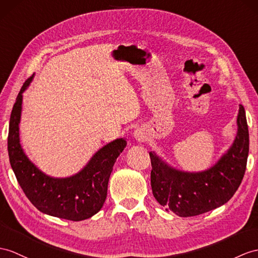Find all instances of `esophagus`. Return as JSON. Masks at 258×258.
<instances>
[{"label":"esophagus","mask_w":258,"mask_h":258,"mask_svg":"<svg viewBox=\"0 0 258 258\" xmlns=\"http://www.w3.org/2000/svg\"><path fill=\"white\" fill-rule=\"evenodd\" d=\"M134 137L136 138V140H139V141H142V140L146 139V135H144L142 129H137V130H135Z\"/></svg>","instance_id":"34e87169"}]
</instances>
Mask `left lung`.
I'll list each match as a JSON object with an SVG mask.
<instances>
[{"instance_id": "1", "label": "left lung", "mask_w": 258, "mask_h": 258, "mask_svg": "<svg viewBox=\"0 0 258 258\" xmlns=\"http://www.w3.org/2000/svg\"><path fill=\"white\" fill-rule=\"evenodd\" d=\"M237 133L232 146L215 165L202 172H185L150 152L151 187L158 203L179 217L203 215L233 197L244 177L248 156V127L242 105L236 118Z\"/></svg>"}]
</instances>
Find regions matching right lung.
<instances>
[{
	"label": "right lung",
	"instance_id": "obj_1",
	"mask_svg": "<svg viewBox=\"0 0 258 258\" xmlns=\"http://www.w3.org/2000/svg\"><path fill=\"white\" fill-rule=\"evenodd\" d=\"M33 79L34 75L22 86L10 118L8 150L12 169L26 197L42 213L71 221L89 219L102 209L112 166L127 141L119 138L107 143L72 176L59 178L45 174L28 159L20 140L23 93Z\"/></svg>",
	"mask_w": 258,
	"mask_h": 258
}]
</instances>
